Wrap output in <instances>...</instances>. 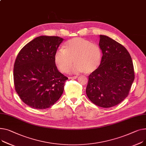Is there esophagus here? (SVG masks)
<instances>
[{
	"label": "esophagus",
	"mask_w": 146,
	"mask_h": 146,
	"mask_svg": "<svg viewBox=\"0 0 146 146\" xmlns=\"http://www.w3.org/2000/svg\"><path fill=\"white\" fill-rule=\"evenodd\" d=\"M77 76H72V77H69V79H77Z\"/></svg>",
	"instance_id": "obj_1"
}]
</instances>
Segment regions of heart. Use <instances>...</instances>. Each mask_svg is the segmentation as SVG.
<instances>
[{"label":"heart","instance_id":"obj_1","mask_svg":"<svg viewBox=\"0 0 146 146\" xmlns=\"http://www.w3.org/2000/svg\"><path fill=\"white\" fill-rule=\"evenodd\" d=\"M101 50L98 45L80 37L68 40L62 50H58L54 54V62L59 70L67 73L74 63L72 72H84L89 74L95 72L101 62Z\"/></svg>","mask_w":146,"mask_h":146}]
</instances>
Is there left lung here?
I'll list each match as a JSON object with an SVG mask.
<instances>
[{"instance_id": "left-lung-1", "label": "left lung", "mask_w": 146, "mask_h": 146, "mask_svg": "<svg viewBox=\"0 0 146 146\" xmlns=\"http://www.w3.org/2000/svg\"><path fill=\"white\" fill-rule=\"evenodd\" d=\"M99 37L101 63L89 76L86 92L94 104L109 108L127 97L134 80V67L130 54L123 45L105 35Z\"/></svg>"}]
</instances>
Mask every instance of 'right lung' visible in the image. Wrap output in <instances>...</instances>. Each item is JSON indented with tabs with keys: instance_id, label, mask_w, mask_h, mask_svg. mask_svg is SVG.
Here are the masks:
<instances>
[{
	"instance_id": "right-lung-1",
	"label": "right lung",
	"mask_w": 146,
	"mask_h": 146,
	"mask_svg": "<svg viewBox=\"0 0 146 146\" xmlns=\"http://www.w3.org/2000/svg\"><path fill=\"white\" fill-rule=\"evenodd\" d=\"M63 38L40 36L19 52L14 64L15 90L21 99L36 109H46L60 99L68 79L57 70L54 56Z\"/></svg>"
}]
</instances>
